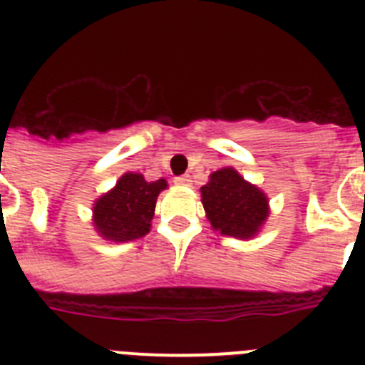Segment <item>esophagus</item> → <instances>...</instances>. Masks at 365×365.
<instances>
[{
  "label": "esophagus",
  "instance_id": "esophagus-1",
  "mask_svg": "<svg viewBox=\"0 0 365 365\" xmlns=\"http://www.w3.org/2000/svg\"><path fill=\"white\" fill-rule=\"evenodd\" d=\"M173 182H175L177 186H190V175H179V177H173Z\"/></svg>",
  "mask_w": 365,
  "mask_h": 365
}]
</instances>
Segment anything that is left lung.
Here are the masks:
<instances>
[{
    "label": "left lung",
    "instance_id": "left-lung-1",
    "mask_svg": "<svg viewBox=\"0 0 365 365\" xmlns=\"http://www.w3.org/2000/svg\"><path fill=\"white\" fill-rule=\"evenodd\" d=\"M201 201L212 228L222 235L250 240L269 217V199L234 168H222L201 188Z\"/></svg>",
    "mask_w": 365,
    "mask_h": 365
}]
</instances>
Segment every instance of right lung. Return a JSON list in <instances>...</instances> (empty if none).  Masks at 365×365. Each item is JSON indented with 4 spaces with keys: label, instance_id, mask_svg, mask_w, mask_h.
Listing matches in <instances>:
<instances>
[{
    "label": "right lung",
    "instance_id": "right-lung-1",
    "mask_svg": "<svg viewBox=\"0 0 365 365\" xmlns=\"http://www.w3.org/2000/svg\"><path fill=\"white\" fill-rule=\"evenodd\" d=\"M166 186L164 179L148 182L140 173H124L115 188L95 201L93 225L96 232L115 243L144 237L151 228L157 197Z\"/></svg>",
    "mask_w": 365,
    "mask_h": 365
}]
</instances>
